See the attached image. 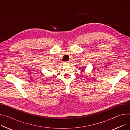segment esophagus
Segmentation results:
<instances>
[{
    "label": "esophagus",
    "mask_w": 130,
    "mask_h": 130,
    "mask_svg": "<svg viewBox=\"0 0 130 130\" xmlns=\"http://www.w3.org/2000/svg\"><path fill=\"white\" fill-rule=\"evenodd\" d=\"M64 64L65 65H69V62H64Z\"/></svg>",
    "instance_id": "34e87169"
}]
</instances>
